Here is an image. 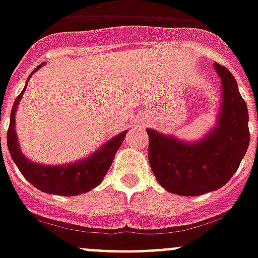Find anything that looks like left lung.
<instances>
[{
  "instance_id": "1",
  "label": "left lung",
  "mask_w": 258,
  "mask_h": 258,
  "mask_svg": "<svg viewBox=\"0 0 258 258\" xmlns=\"http://www.w3.org/2000/svg\"><path fill=\"white\" fill-rule=\"evenodd\" d=\"M215 68L223 79V104L219 124L212 133L189 144L147 130L151 169L171 194L199 196L219 189L233 176L248 150L246 103L231 71L216 62Z\"/></svg>"
}]
</instances>
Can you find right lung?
<instances>
[{"label":"right lung","instance_id":"obj_1","mask_svg":"<svg viewBox=\"0 0 258 258\" xmlns=\"http://www.w3.org/2000/svg\"><path fill=\"white\" fill-rule=\"evenodd\" d=\"M41 66L42 64H39L34 71L38 70ZM30 77L31 75H29V78ZM26 86H25V89H26ZM25 89L22 90L20 95L17 96L16 102H14L12 114H10L9 130H8V135H6L10 156L20 169V172L24 175L25 179L42 192L60 195V196H75V195L85 194V192H89L90 189L95 188L96 185H99L104 175L107 173L111 163L114 160L116 151L122 146L125 133L115 136L114 139L107 142L96 154L83 162L59 165V167L58 165L55 167L42 165L30 162L20 151L16 130H14V124H16L14 114H16L17 106L22 98Z\"/></svg>","mask_w":258,"mask_h":258}]
</instances>
